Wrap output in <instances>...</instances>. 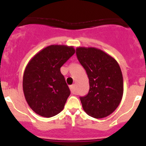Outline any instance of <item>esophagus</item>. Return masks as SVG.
I'll return each instance as SVG.
<instances>
[{
  "instance_id": "34e87169",
  "label": "esophagus",
  "mask_w": 146,
  "mask_h": 146,
  "mask_svg": "<svg viewBox=\"0 0 146 146\" xmlns=\"http://www.w3.org/2000/svg\"><path fill=\"white\" fill-rule=\"evenodd\" d=\"M69 88H70V91L72 92V94H75V86L74 85H72V86H69Z\"/></svg>"
}]
</instances>
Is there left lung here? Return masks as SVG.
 <instances>
[{"label": "left lung", "mask_w": 146, "mask_h": 146, "mask_svg": "<svg viewBox=\"0 0 146 146\" xmlns=\"http://www.w3.org/2000/svg\"><path fill=\"white\" fill-rule=\"evenodd\" d=\"M76 55L89 79L88 93L80 97L82 108L93 118L108 116L123 96V75L118 62L95 47H77Z\"/></svg>", "instance_id": "left-lung-1"}]
</instances>
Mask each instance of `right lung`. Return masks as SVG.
<instances>
[{"instance_id": "obj_1", "label": "right lung", "mask_w": 146, "mask_h": 146, "mask_svg": "<svg viewBox=\"0 0 146 146\" xmlns=\"http://www.w3.org/2000/svg\"><path fill=\"white\" fill-rule=\"evenodd\" d=\"M75 52L73 47L50 45L33 56L23 74V88L30 108L50 118L63 110L70 90L60 67Z\"/></svg>"}]
</instances>
